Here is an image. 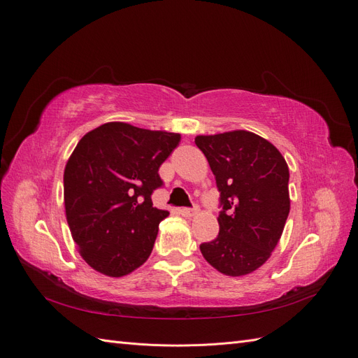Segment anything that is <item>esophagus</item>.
<instances>
[{"mask_svg": "<svg viewBox=\"0 0 358 358\" xmlns=\"http://www.w3.org/2000/svg\"><path fill=\"white\" fill-rule=\"evenodd\" d=\"M180 213H182L183 216H194V215H197V213H199V206L194 204V208H183V209H180Z\"/></svg>", "mask_w": 358, "mask_h": 358, "instance_id": "1", "label": "esophagus"}]
</instances>
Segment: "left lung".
<instances>
[{"mask_svg":"<svg viewBox=\"0 0 358 358\" xmlns=\"http://www.w3.org/2000/svg\"><path fill=\"white\" fill-rule=\"evenodd\" d=\"M220 191V233L200 245L210 266L229 276L262 267L282 236L289 213L288 166L279 150L254 133L197 136Z\"/></svg>","mask_w":358,"mask_h":358,"instance_id":"8db88e82","label":"left lung"}]
</instances>
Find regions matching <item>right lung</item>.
I'll list each match as a JSON object with an SVG mask.
<instances>
[{
    "instance_id": "1",
    "label": "right lung",
    "mask_w": 358,
    "mask_h": 358,
    "mask_svg": "<svg viewBox=\"0 0 358 358\" xmlns=\"http://www.w3.org/2000/svg\"><path fill=\"white\" fill-rule=\"evenodd\" d=\"M180 134L107 122L85 134L64 170V204L82 258L119 278L149 258L167 210L152 204L159 166Z\"/></svg>"
}]
</instances>
